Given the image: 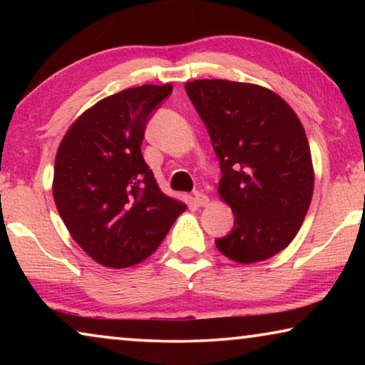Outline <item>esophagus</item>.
I'll return each instance as SVG.
<instances>
[{
	"mask_svg": "<svg viewBox=\"0 0 365 365\" xmlns=\"http://www.w3.org/2000/svg\"><path fill=\"white\" fill-rule=\"evenodd\" d=\"M194 202H196L197 206L204 207V206H207L209 202H211V199H209V196H206V194H204V192L196 191V192H194Z\"/></svg>",
	"mask_w": 365,
	"mask_h": 365,
	"instance_id": "1",
	"label": "esophagus"
}]
</instances>
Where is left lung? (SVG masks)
Masks as SVG:
<instances>
[{"mask_svg":"<svg viewBox=\"0 0 365 365\" xmlns=\"http://www.w3.org/2000/svg\"><path fill=\"white\" fill-rule=\"evenodd\" d=\"M221 164L217 192L234 227L219 252L239 264L286 249L301 229L314 192L311 148L294 109L271 89L227 79L184 84Z\"/></svg>","mask_w":365,"mask_h":365,"instance_id":"8db88e82","label":"left lung"}]
</instances>
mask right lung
Returning <instances> with one entry per match:
<instances>
[{
    "label": "right lung",
    "instance_id": "right-lung-1",
    "mask_svg": "<svg viewBox=\"0 0 365 365\" xmlns=\"http://www.w3.org/2000/svg\"><path fill=\"white\" fill-rule=\"evenodd\" d=\"M171 91L169 83L111 94L86 109L58 148V212L79 247L104 267L148 259L187 207L161 191L141 154L149 114Z\"/></svg>",
    "mask_w": 365,
    "mask_h": 365
}]
</instances>
